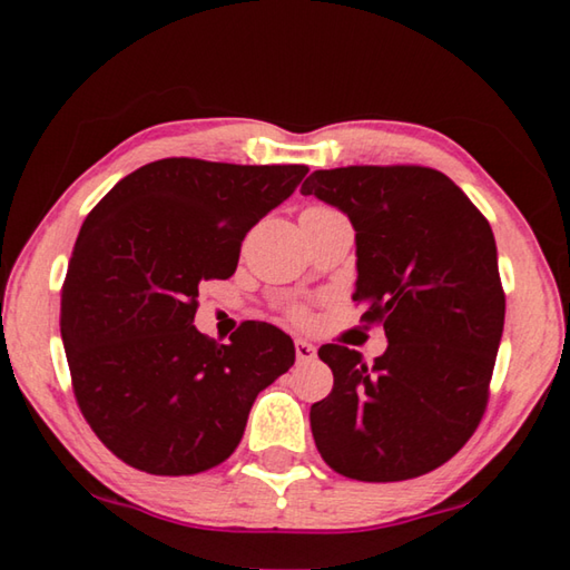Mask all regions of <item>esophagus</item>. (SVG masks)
Wrapping results in <instances>:
<instances>
[{
  "label": "esophagus",
  "mask_w": 570,
  "mask_h": 570,
  "mask_svg": "<svg viewBox=\"0 0 570 570\" xmlns=\"http://www.w3.org/2000/svg\"><path fill=\"white\" fill-rule=\"evenodd\" d=\"M294 350H296V360L302 362V364H306V362H314V356H316V346H314L312 342H306V340H296V342H294Z\"/></svg>",
  "instance_id": "34e87169"
}]
</instances>
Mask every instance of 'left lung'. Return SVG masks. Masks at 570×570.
Here are the masks:
<instances>
[{
  "instance_id": "obj_1",
  "label": "left lung",
  "mask_w": 570,
  "mask_h": 570,
  "mask_svg": "<svg viewBox=\"0 0 570 570\" xmlns=\"http://www.w3.org/2000/svg\"><path fill=\"white\" fill-rule=\"evenodd\" d=\"M302 193L350 218L352 298L390 342L374 364L322 346L334 387L308 412L316 448L354 480L424 475L465 445L485 412L505 322L493 228L432 168L314 170Z\"/></svg>"
}]
</instances>
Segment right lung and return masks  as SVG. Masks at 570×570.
Masks as SVG:
<instances>
[{
    "label": "right lung",
    "instance_id": "add662e5",
    "mask_svg": "<svg viewBox=\"0 0 570 570\" xmlns=\"http://www.w3.org/2000/svg\"><path fill=\"white\" fill-rule=\"evenodd\" d=\"M306 166L163 158L90 210L62 286L60 332L75 397L105 448L150 475H196L244 438L258 392L296 360L292 336L240 324L200 334L198 284L236 272L240 240Z\"/></svg>",
    "mask_w": 570,
    "mask_h": 570
}]
</instances>
